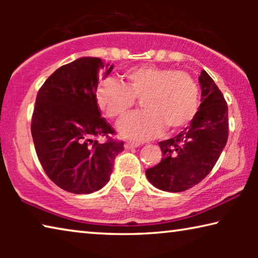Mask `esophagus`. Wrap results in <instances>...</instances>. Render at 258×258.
<instances>
[{
  "instance_id": "1",
  "label": "esophagus",
  "mask_w": 258,
  "mask_h": 258,
  "mask_svg": "<svg viewBox=\"0 0 258 258\" xmlns=\"http://www.w3.org/2000/svg\"><path fill=\"white\" fill-rule=\"evenodd\" d=\"M124 147H125V149H132V148H138V147H140V143H138V142H132V141H126Z\"/></svg>"
}]
</instances>
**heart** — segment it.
<instances>
[{
	"instance_id": "b5f03b06",
	"label": "heart",
	"mask_w": 258,
	"mask_h": 258,
	"mask_svg": "<svg viewBox=\"0 0 258 258\" xmlns=\"http://www.w3.org/2000/svg\"><path fill=\"white\" fill-rule=\"evenodd\" d=\"M142 99L145 111L131 113L118 123V132L135 141L154 139L163 132L184 127L199 108V89L189 74L154 66L130 69L124 85L107 78L97 89V101L109 118L124 116Z\"/></svg>"
}]
</instances>
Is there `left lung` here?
I'll return each mask as SVG.
<instances>
[{
	"mask_svg": "<svg viewBox=\"0 0 258 258\" xmlns=\"http://www.w3.org/2000/svg\"><path fill=\"white\" fill-rule=\"evenodd\" d=\"M202 103L190 125L176 137L159 142L163 159L146 171L157 189L182 192L206 177L215 166L229 137V112L223 94L203 71L199 76Z\"/></svg>",
	"mask_w": 258,
	"mask_h": 258,
	"instance_id": "obj_1",
	"label": "left lung"
}]
</instances>
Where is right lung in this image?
<instances>
[{
  "label": "right lung",
  "instance_id": "right-lung-1",
  "mask_svg": "<svg viewBox=\"0 0 258 258\" xmlns=\"http://www.w3.org/2000/svg\"><path fill=\"white\" fill-rule=\"evenodd\" d=\"M113 66L83 56L52 74L38 91L32 117L35 150L50 180L64 191L87 195L107 184L124 142L101 117L97 87L99 74ZM106 137V143H99Z\"/></svg>",
  "mask_w": 258,
  "mask_h": 258
}]
</instances>
